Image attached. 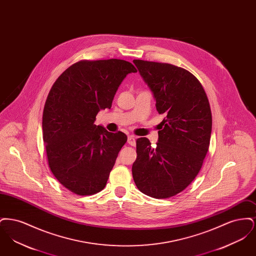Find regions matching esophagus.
Segmentation results:
<instances>
[{"label": "esophagus", "instance_id": "1", "mask_svg": "<svg viewBox=\"0 0 256 256\" xmlns=\"http://www.w3.org/2000/svg\"><path fill=\"white\" fill-rule=\"evenodd\" d=\"M128 143L130 145V146H134L135 145V137L134 135H130L128 137Z\"/></svg>", "mask_w": 256, "mask_h": 256}]
</instances>
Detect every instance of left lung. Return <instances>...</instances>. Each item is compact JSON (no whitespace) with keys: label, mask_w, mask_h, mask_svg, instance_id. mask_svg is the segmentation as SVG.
Here are the masks:
<instances>
[{"label":"left lung","mask_w":256,"mask_h":256,"mask_svg":"<svg viewBox=\"0 0 256 256\" xmlns=\"http://www.w3.org/2000/svg\"><path fill=\"white\" fill-rule=\"evenodd\" d=\"M156 100L160 122L156 148L136 140L132 176L137 188L156 198L182 192L200 170L210 144L212 114L206 93L189 71L169 63L134 60Z\"/></svg>","instance_id":"8db88e82"}]
</instances>
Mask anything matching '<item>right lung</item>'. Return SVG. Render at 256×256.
Returning a JSON list of instances; mask_svg holds the SVG:
<instances>
[{
  "instance_id": "add662e5",
  "label": "right lung",
  "mask_w": 256,
  "mask_h": 256,
  "mask_svg": "<svg viewBox=\"0 0 256 256\" xmlns=\"http://www.w3.org/2000/svg\"><path fill=\"white\" fill-rule=\"evenodd\" d=\"M137 70L122 60H80L50 90L43 110V141L50 172L78 196L102 191L128 137L96 126L98 112L111 108L122 80Z\"/></svg>"
}]
</instances>
